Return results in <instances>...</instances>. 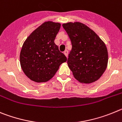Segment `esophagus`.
<instances>
[{"instance_id":"obj_1","label":"esophagus","mask_w":122,"mask_h":122,"mask_svg":"<svg viewBox=\"0 0 122 122\" xmlns=\"http://www.w3.org/2000/svg\"><path fill=\"white\" fill-rule=\"evenodd\" d=\"M64 54L66 56L67 58V56H68V51H67V50H65V51H64Z\"/></svg>"}]
</instances>
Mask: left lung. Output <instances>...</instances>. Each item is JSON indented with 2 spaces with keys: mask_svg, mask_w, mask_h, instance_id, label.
I'll list each match as a JSON object with an SVG mask.
<instances>
[{
  "mask_svg": "<svg viewBox=\"0 0 122 122\" xmlns=\"http://www.w3.org/2000/svg\"><path fill=\"white\" fill-rule=\"evenodd\" d=\"M72 43L67 64L75 78L90 84L103 74L108 62L106 46L92 30L79 22L62 24Z\"/></svg>",
  "mask_w": 122,
  "mask_h": 122,
  "instance_id": "1",
  "label": "left lung"
}]
</instances>
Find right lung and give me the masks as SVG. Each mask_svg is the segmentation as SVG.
<instances>
[{
  "label": "right lung",
  "instance_id": "obj_1",
  "mask_svg": "<svg viewBox=\"0 0 122 122\" xmlns=\"http://www.w3.org/2000/svg\"><path fill=\"white\" fill-rule=\"evenodd\" d=\"M61 24L45 22L24 41L20 53V64L26 76L36 83L47 82L53 77L67 58L60 52L54 41Z\"/></svg>",
  "mask_w": 122,
  "mask_h": 122
}]
</instances>
